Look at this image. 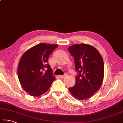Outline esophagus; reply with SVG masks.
<instances>
[{"label": "esophagus", "instance_id": "1", "mask_svg": "<svg viewBox=\"0 0 123 123\" xmlns=\"http://www.w3.org/2000/svg\"><path fill=\"white\" fill-rule=\"evenodd\" d=\"M67 76V74H65L64 75H59V78H65L66 76Z\"/></svg>", "mask_w": 123, "mask_h": 123}]
</instances>
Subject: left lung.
<instances>
[{
  "label": "left lung",
  "mask_w": 123,
  "mask_h": 123,
  "mask_svg": "<svg viewBox=\"0 0 123 123\" xmlns=\"http://www.w3.org/2000/svg\"><path fill=\"white\" fill-rule=\"evenodd\" d=\"M68 50L74 57L78 72L75 84L69 88V91L78 100L90 98L102 84L104 74L102 56L95 48L86 44H74Z\"/></svg>",
  "instance_id": "8db88e82"
}]
</instances>
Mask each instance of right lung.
Instances as JSON below:
<instances>
[{"instance_id": "add662e5", "label": "right lung", "mask_w": 123, "mask_h": 123, "mask_svg": "<svg viewBox=\"0 0 123 123\" xmlns=\"http://www.w3.org/2000/svg\"><path fill=\"white\" fill-rule=\"evenodd\" d=\"M57 44L40 43L26 51L18 67V76L23 88L31 96L45 93L55 80L48 64L49 56Z\"/></svg>"}]
</instances>
